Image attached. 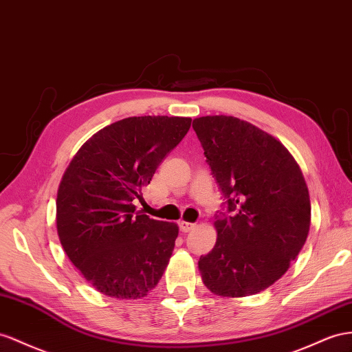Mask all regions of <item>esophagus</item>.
I'll use <instances>...</instances> for the list:
<instances>
[{
  "mask_svg": "<svg viewBox=\"0 0 352 352\" xmlns=\"http://www.w3.org/2000/svg\"><path fill=\"white\" fill-rule=\"evenodd\" d=\"M178 226H179V230H182V232H190L192 229L196 228V224L182 220V221H178Z\"/></svg>",
  "mask_w": 352,
  "mask_h": 352,
  "instance_id": "1",
  "label": "esophagus"
}]
</instances>
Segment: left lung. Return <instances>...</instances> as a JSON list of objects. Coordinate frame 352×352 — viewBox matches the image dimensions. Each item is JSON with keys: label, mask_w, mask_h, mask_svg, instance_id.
I'll return each mask as SVG.
<instances>
[{"label": "left lung", "mask_w": 352, "mask_h": 352, "mask_svg": "<svg viewBox=\"0 0 352 352\" xmlns=\"http://www.w3.org/2000/svg\"><path fill=\"white\" fill-rule=\"evenodd\" d=\"M228 212L215 215L217 241L199 258L214 294L266 290L290 267L309 233L311 202L302 170L272 135L232 116L193 120Z\"/></svg>", "instance_id": "obj_1"}]
</instances>
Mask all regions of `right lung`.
<instances>
[{"label":"right lung","instance_id":"obj_1","mask_svg":"<svg viewBox=\"0 0 352 352\" xmlns=\"http://www.w3.org/2000/svg\"><path fill=\"white\" fill-rule=\"evenodd\" d=\"M190 123V117H128L98 131L68 165L58 188V235L99 293L141 299L164 275L178 226L135 212L133 201Z\"/></svg>","mask_w":352,"mask_h":352}]
</instances>
